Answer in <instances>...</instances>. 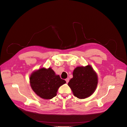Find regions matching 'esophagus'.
<instances>
[{
    "instance_id": "esophagus-1",
    "label": "esophagus",
    "mask_w": 127,
    "mask_h": 127,
    "mask_svg": "<svg viewBox=\"0 0 127 127\" xmlns=\"http://www.w3.org/2000/svg\"><path fill=\"white\" fill-rule=\"evenodd\" d=\"M65 81H66V83H67L68 82H69V79L68 78H67L66 79H65Z\"/></svg>"
}]
</instances>
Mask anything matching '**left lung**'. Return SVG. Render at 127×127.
<instances>
[{
  "mask_svg": "<svg viewBox=\"0 0 127 127\" xmlns=\"http://www.w3.org/2000/svg\"><path fill=\"white\" fill-rule=\"evenodd\" d=\"M98 77L90 65L77 66L73 71V78L68 83L73 95L80 99L90 96L95 92Z\"/></svg>",
  "mask_w": 127,
  "mask_h": 127,
  "instance_id": "8db88e82",
  "label": "left lung"
}]
</instances>
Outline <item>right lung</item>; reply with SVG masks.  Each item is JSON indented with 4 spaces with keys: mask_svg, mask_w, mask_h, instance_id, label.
Returning a JSON list of instances; mask_svg holds the SVG:
<instances>
[{
    "mask_svg": "<svg viewBox=\"0 0 127 127\" xmlns=\"http://www.w3.org/2000/svg\"><path fill=\"white\" fill-rule=\"evenodd\" d=\"M30 85L33 91L43 99H51L57 95L58 89L66 83L56 75L51 67H42L32 72L30 77Z\"/></svg>",
    "mask_w": 127,
    "mask_h": 127,
    "instance_id": "obj_1",
    "label": "right lung"
}]
</instances>
